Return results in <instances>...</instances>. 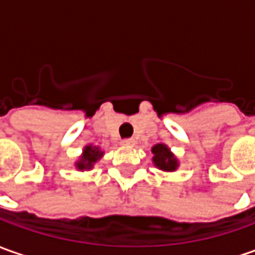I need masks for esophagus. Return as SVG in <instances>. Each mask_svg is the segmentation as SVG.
<instances>
[{
    "instance_id": "1",
    "label": "esophagus",
    "mask_w": 255,
    "mask_h": 255,
    "mask_svg": "<svg viewBox=\"0 0 255 255\" xmlns=\"http://www.w3.org/2000/svg\"><path fill=\"white\" fill-rule=\"evenodd\" d=\"M134 143L135 141L134 139H131V138H127V139H123V141H121V145H123V146H132Z\"/></svg>"
}]
</instances>
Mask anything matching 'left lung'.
Listing matches in <instances>:
<instances>
[{
  "mask_svg": "<svg viewBox=\"0 0 255 255\" xmlns=\"http://www.w3.org/2000/svg\"><path fill=\"white\" fill-rule=\"evenodd\" d=\"M152 153H153L152 160L157 169L164 171H174L178 167V160L163 143H156L152 148Z\"/></svg>",
  "mask_w": 255,
  "mask_h": 255,
  "instance_id": "1",
  "label": "left lung"
}]
</instances>
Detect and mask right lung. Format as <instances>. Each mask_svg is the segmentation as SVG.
<instances>
[{
	"instance_id": "obj_1",
	"label": "right lung",
	"mask_w": 255,
	"mask_h": 255,
	"mask_svg": "<svg viewBox=\"0 0 255 255\" xmlns=\"http://www.w3.org/2000/svg\"><path fill=\"white\" fill-rule=\"evenodd\" d=\"M102 156H103V152L99 149V146L88 145L84 148V155L75 163V167L78 170H91L93 164L96 163Z\"/></svg>"
}]
</instances>
